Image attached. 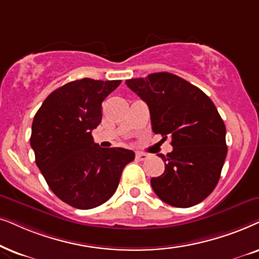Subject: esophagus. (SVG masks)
<instances>
[{
    "instance_id": "1",
    "label": "esophagus",
    "mask_w": 259,
    "mask_h": 259,
    "mask_svg": "<svg viewBox=\"0 0 259 259\" xmlns=\"http://www.w3.org/2000/svg\"><path fill=\"white\" fill-rule=\"evenodd\" d=\"M135 156L137 160H140V161H143V160H146V158H148V155L146 153H140V151H137Z\"/></svg>"
}]
</instances>
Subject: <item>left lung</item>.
Segmentation results:
<instances>
[{
    "mask_svg": "<svg viewBox=\"0 0 259 259\" xmlns=\"http://www.w3.org/2000/svg\"><path fill=\"white\" fill-rule=\"evenodd\" d=\"M132 91L147 103L151 127L173 151L164 161V173L150 180L165 204L192 207L213 192L227 154L226 127L215 105L199 88L168 72L127 79Z\"/></svg>",
    "mask_w": 259,
    "mask_h": 259,
    "instance_id": "obj_1",
    "label": "left lung"
}]
</instances>
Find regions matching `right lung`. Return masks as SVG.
Returning a JSON list of instances; mask_svg holds the SVG:
<instances>
[{"label": "right lung", "mask_w": 259, "mask_h": 259, "mask_svg": "<svg viewBox=\"0 0 259 259\" xmlns=\"http://www.w3.org/2000/svg\"><path fill=\"white\" fill-rule=\"evenodd\" d=\"M122 80L82 78L54 90L37 110L30 146L52 192L79 209L104 204L118 187L135 153L102 148L91 132L102 120V103Z\"/></svg>", "instance_id": "add662e5"}]
</instances>
